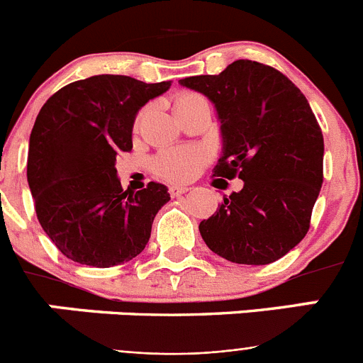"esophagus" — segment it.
Returning <instances> with one entry per match:
<instances>
[{
  "instance_id": "1",
  "label": "esophagus",
  "mask_w": 363,
  "mask_h": 363,
  "mask_svg": "<svg viewBox=\"0 0 363 363\" xmlns=\"http://www.w3.org/2000/svg\"><path fill=\"white\" fill-rule=\"evenodd\" d=\"M189 189L187 187H179V185H171L169 187V192H171V196L176 198V196H182L184 192H187Z\"/></svg>"
}]
</instances>
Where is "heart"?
<instances>
[{"mask_svg":"<svg viewBox=\"0 0 363 363\" xmlns=\"http://www.w3.org/2000/svg\"><path fill=\"white\" fill-rule=\"evenodd\" d=\"M201 98L192 92H184L179 94L174 101L176 105L187 104L192 99ZM205 163V154L198 149H189V147H178V149H169L160 152L152 162L154 174L165 182L172 184H184L198 174L201 165Z\"/></svg>","mask_w":363,"mask_h":363,"instance_id":"heart-1","label":"heart"}]
</instances>
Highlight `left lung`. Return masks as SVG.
Wrapping results in <instances>:
<instances>
[{"label": "left lung", "mask_w": 363, "mask_h": 363, "mask_svg": "<svg viewBox=\"0 0 363 363\" xmlns=\"http://www.w3.org/2000/svg\"><path fill=\"white\" fill-rule=\"evenodd\" d=\"M179 85L216 107L223 150L214 187L243 179L200 223L211 251L233 264L267 265L303 240L323 184V136L301 91L280 70L251 60Z\"/></svg>", "instance_id": "left-lung-1"}]
</instances>
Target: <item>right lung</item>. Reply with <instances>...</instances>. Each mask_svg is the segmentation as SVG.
Here are the masks:
<instances>
[{"label":"right lung","mask_w":363,"mask_h":363,"mask_svg":"<svg viewBox=\"0 0 363 363\" xmlns=\"http://www.w3.org/2000/svg\"><path fill=\"white\" fill-rule=\"evenodd\" d=\"M169 86L99 74L69 83L41 107L28 142V187L41 227L72 262L112 267L145 249L171 194L156 182L123 191L116 158L133 149L138 111Z\"/></svg>","instance_id":"add662e5"}]
</instances>
